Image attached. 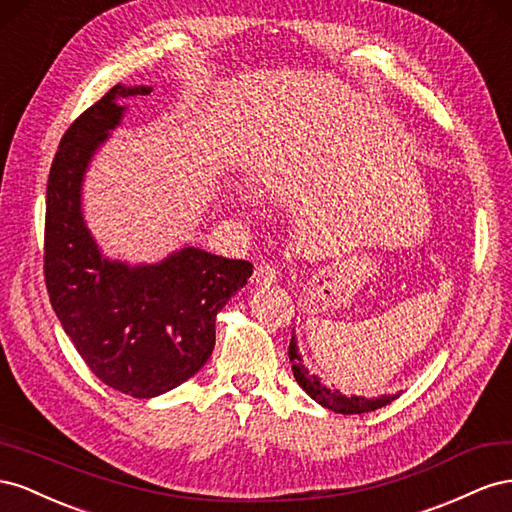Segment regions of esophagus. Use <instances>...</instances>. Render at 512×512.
<instances>
[{"mask_svg":"<svg viewBox=\"0 0 512 512\" xmlns=\"http://www.w3.org/2000/svg\"><path fill=\"white\" fill-rule=\"evenodd\" d=\"M276 276H279V272H276V268H274L272 264H259V266L255 268L253 279H255L257 285L268 287V285L276 283Z\"/></svg>","mask_w":512,"mask_h":512,"instance_id":"esophagus-1","label":"esophagus"}]
</instances>
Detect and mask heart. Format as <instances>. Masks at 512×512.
Listing matches in <instances>:
<instances>
[{"mask_svg":"<svg viewBox=\"0 0 512 512\" xmlns=\"http://www.w3.org/2000/svg\"><path fill=\"white\" fill-rule=\"evenodd\" d=\"M238 199H240V201H244V199H246V195L240 191V188H238Z\"/></svg>","mask_w":512,"mask_h":512,"instance_id":"1","label":"heart"}]
</instances>
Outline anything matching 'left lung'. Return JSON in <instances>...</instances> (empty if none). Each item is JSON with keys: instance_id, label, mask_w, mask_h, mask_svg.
<instances>
[{"instance_id": "1", "label": "left lung", "mask_w": 512, "mask_h": 512, "mask_svg": "<svg viewBox=\"0 0 512 512\" xmlns=\"http://www.w3.org/2000/svg\"><path fill=\"white\" fill-rule=\"evenodd\" d=\"M289 360H291V371H294L296 382L302 386V390L309 394L313 401H317L319 405H324L326 410H332L334 414H367L373 410H379L388 403H392L394 399H399V394H382V397L375 399H367V397H358V394H352L347 397L341 390L337 388H328L326 384H321V379L317 375H311L309 369L304 367V360L298 352V341L296 334L289 341Z\"/></svg>"}]
</instances>
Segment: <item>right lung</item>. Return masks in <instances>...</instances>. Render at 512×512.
I'll use <instances>...</instances> for the list:
<instances>
[{
    "mask_svg": "<svg viewBox=\"0 0 512 512\" xmlns=\"http://www.w3.org/2000/svg\"><path fill=\"white\" fill-rule=\"evenodd\" d=\"M150 85H113L64 133L47 184L45 281L51 306L79 356L107 386L152 399L208 362L216 313L242 289L253 264L184 246L156 264L102 255L81 195L94 154L118 128L120 100Z\"/></svg>",
    "mask_w": 512,
    "mask_h": 512,
    "instance_id": "add662e5",
    "label": "right lung"
}]
</instances>
